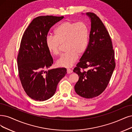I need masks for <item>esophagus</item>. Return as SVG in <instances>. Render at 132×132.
I'll return each mask as SVG.
<instances>
[{"label": "esophagus", "instance_id": "34e87169", "mask_svg": "<svg viewBox=\"0 0 132 132\" xmlns=\"http://www.w3.org/2000/svg\"><path fill=\"white\" fill-rule=\"evenodd\" d=\"M67 72L68 74H70L72 72V70H71V69H67Z\"/></svg>", "mask_w": 132, "mask_h": 132}]
</instances>
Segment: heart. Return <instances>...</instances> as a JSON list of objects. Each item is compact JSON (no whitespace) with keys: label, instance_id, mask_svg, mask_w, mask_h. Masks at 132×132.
<instances>
[{"label":"heart","instance_id":"heart-1","mask_svg":"<svg viewBox=\"0 0 132 132\" xmlns=\"http://www.w3.org/2000/svg\"><path fill=\"white\" fill-rule=\"evenodd\" d=\"M55 36H48L46 45L54 55L60 54L61 45L65 44L67 51L56 61L58 66L69 68L86 51L89 42V29L84 22L65 21L57 26L54 30Z\"/></svg>","mask_w":132,"mask_h":132}]
</instances>
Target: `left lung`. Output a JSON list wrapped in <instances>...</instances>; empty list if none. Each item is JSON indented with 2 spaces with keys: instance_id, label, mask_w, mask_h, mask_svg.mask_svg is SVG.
Returning <instances> with one entry per match:
<instances>
[{
  "instance_id": "left-lung-1",
  "label": "left lung",
  "mask_w": 132,
  "mask_h": 132,
  "mask_svg": "<svg viewBox=\"0 0 132 132\" xmlns=\"http://www.w3.org/2000/svg\"><path fill=\"white\" fill-rule=\"evenodd\" d=\"M90 19L88 46L73 72L79 76L75 86L76 93L85 98L101 95L108 85L115 67L114 51L109 34L100 18L86 13ZM87 68V71H81Z\"/></svg>"
}]
</instances>
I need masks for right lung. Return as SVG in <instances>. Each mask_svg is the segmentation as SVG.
I'll use <instances>...</instances> for the list:
<instances>
[{"instance_id":"obj_1","label":"right lung","mask_w":132,"mask_h":132,"mask_svg":"<svg viewBox=\"0 0 132 132\" xmlns=\"http://www.w3.org/2000/svg\"><path fill=\"white\" fill-rule=\"evenodd\" d=\"M63 16H39L34 18L24 32L17 57L21 84L27 95L39 101H46L54 95L57 85L67 73L65 68L46 71L53 60L46 45L51 28Z\"/></svg>"}]
</instances>
